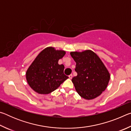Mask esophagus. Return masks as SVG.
Here are the masks:
<instances>
[{
	"label": "esophagus",
	"instance_id": "34e87169",
	"mask_svg": "<svg viewBox=\"0 0 131 131\" xmlns=\"http://www.w3.org/2000/svg\"><path fill=\"white\" fill-rule=\"evenodd\" d=\"M69 77L70 79H72V77H73V75L72 74H70L69 76Z\"/></svg>",
	"mask_w": 131,
	"mask_h": 131
}]
</instances>
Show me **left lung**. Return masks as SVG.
I'll use <instances>...</instances> for the list:
<instances>
[{
    "label": "left lung",
    "mask_w": 131,
    "mask_h": 131,
    "mask_svg": "<svg viewBox=\"0 0 131 131\" xmlns=\"http://www.w3.org/2000/svg\"><path fill=\"white\" fill-rule=\"evenodd\" d=\"M70 55L76 63L77 75L72 81L77 93L87 100L99 96L110 80L109 72L102 61L91 50L71 52Z\"/></svg>",
    "instance_id": "8db88e82"
}]
</instances>
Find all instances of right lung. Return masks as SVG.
<instances>
[{"label":"right lung","instance_id":"right-lung-1","mask_svg":"<svg viewBox=\"0 0 131 131\" xmlns=\"http://www.w3.org/2000/svg\"><path fill=\"white\" fill-rule=\"evenodd\" d=\"M65 54V51L52 47L39 53L26 73V80L33 90L40 94H50L69 78L63 73L64 65L58 64Z\"/></svg>","mask_w":131,"mask_h":131}]
</instances>
